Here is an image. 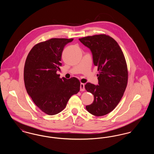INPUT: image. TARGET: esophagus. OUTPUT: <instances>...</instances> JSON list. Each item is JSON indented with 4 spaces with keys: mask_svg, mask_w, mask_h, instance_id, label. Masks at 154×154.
<instances>
[{
    "mask_svg": "<svg viewBox=\"0 0 154 154\" xmlns=\"http://www.w3.org/2000/svg\"><path fill=\"white\" fill-rule=\"evenodd\" d=\"M80 91H85V85H84V84H83V83H81Z\"/></svg>",
    "mask_w": 154,
    "mask_h": 154,
    "instance_id": "34e87169",
    "label": "esophagus"
}]
</instances>
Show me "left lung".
Instances as JSON below:
<instances>
[{"label": "left lung", "instance_id": "left-lung-1", "mask_svg": "<svg viewBox=\"0 0 154 154\" xmlns=\"http://www.w3.org/2000/svg\"><path fill=\"white\" fill-rule=\"evenodd\" d=\"M89 48L99 71V85L88 82L85 89L94 96L93 103L86 106L91 114L100 117L114 110L124 95L128 72L124 53L111 37L102 34L79 38Z\"/></svg>", "mask_w": 154, "mask_h": 154}]
</instances>
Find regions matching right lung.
I'll return each mask as SVG.
<instances>
[{
  "label": "right lung",
  "mask_w": 154,
  "mask_h": 154,
  "mask_svg": "<svg viewBox=\"0 0 154 154\" xmlns=\"http://www.w3.org/2000/svg\"><path fill=\"white\" fill-rule=\"evenodd\" d=\"M73 38H52L36 44L25 61L23 79L27 93L33 102L45 114L53 116L66 107L70 97L80 89L77 78L60 79L62 53Z\"/></svg>",
  "instance_id": "1"
}]
</instances>
